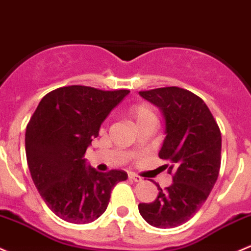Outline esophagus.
I'll list each match as a JSON object with an SVG mask.
<instances>
[{"label":"esophagus","instance_id":"obj_1","mask_svg":"<svg viewBox=\"0 0 251 251\" xmlns=\"http://www.w3.org/2000/svg\"><path fill=\"white\" fill-rule=\"evenodd\" d=\"M128 178H130L131 180L137 181V183H138V181H142V178H141V176H137V174H134V173H128Z\"/></svg>","mask_w":251,"mask_h":251}]
</instances>
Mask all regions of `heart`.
Segmentation results:
<instances>
[{
	"label": "heart",
	"instance_id": "obj_1",
	"mask_svg": "<svg viewBox=\"0 0 251 251\" xmlns=\"http://www.w3.org/2000/svg\"><path fill=\"white\" fill-rule=\"evenodd\" d=\"M128 114L133 119L137 127L142 125H147V124L156 125L157 121H159L156 108L152 104L148 103V102H138V103L131 104L130 108H128Z\"/></svg>",
	"mask_w": 251,
	"mask_h": 251
}]
</instances>
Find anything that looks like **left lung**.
I'll return each mask as SVG.
<instances>
[{
    "label": "left lung",
    "mask_w": 251,
    "mask_h": 251,
    "mask_svg": "<svg viewBox=\"0 0 251 251\" xmlns=\"http://www.w3.org/2000/svg\"><path fill=\"white\" fill-rule=\"evenodd\" d=\"M162 110L166 138L159 157L173 172L172 185L151 203H139L144 220L159 228H172L190 220L209 196L221 165V133L204 101L178 86L139 91Z\"/></svg>",
    "instance_id": "1"
}]
</instances>
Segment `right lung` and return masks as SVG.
Listing matches in <instances>:
<instances>
[{
  "label": "right lung",
  "mask_w": 251,
  "mask_h": 251,
  "mask_svg": "<svg viewBox=\"0 0 251 251\" xmlns=\"http://www.w3.org/2000/svg\"><path fill=\"white\" fill-rule=\"evenodd\" d=\"M128 92L63 86L47 94L28 121V170L43 201L62 220H96L107 209L115 184L127 179L125 171L97 172L86 166L84 156L101 124Z\"/></svg>",
  "instance_id": "right-lung-1"
}]
</instances>
